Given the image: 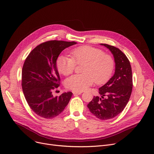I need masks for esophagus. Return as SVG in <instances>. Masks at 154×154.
Returning <instances> with one entry per match:
<instances>
[{
	"label": "esophagus",
	"mask_w": 154,
	"mask_h": 154,
	"mask_svg": "<svg viewBox=\"0 0 154 154\" xmlns=\"http://www.w3.org/2000/svg\"><path fill=\"white\" fill-rule=\"evenodd\" d=\"M73 94L75 95H80V94H82V93H83V91H74L73 92Z\"/></svg>",
	"instance_id": "esophagus-1"
}]
</instances>
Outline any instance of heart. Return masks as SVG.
<instances>
[{
	"instance_id": "1",
	"label": "heart",
	"mask_w": 154,
	"mask_h": 154,
	"mask_svg": "<svg viewBox=\"0 0 154 154\" xmlns=\"http://www.w3.org/2000/svg\"><path fill=\"white\" fill-rule=\"evenodd\" d=\"M71 57L60 56L56 60L59 73L64 76L71 74L76 64H82V73L72 75L66 80L67 88L82 91L87 90L95 82L100 85L107 82L114 69V59L112 56L104 54L99 48L88 45L78 47L70 52Z\"/></svg>"
}]
</instances>
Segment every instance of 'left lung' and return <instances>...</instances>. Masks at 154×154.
Instances as JSON below:
<instances>
[{"mask_svg": "<svg viewBox=\"0 0 154 154\" xmlns=\"http://www.w3.org/2000/svg\"><path fill=\"white\" fill-rule=\"evenodd\" d=\"M113 54L115 73L108 82L100 87V97H94L87 105L90 111L101 120L112 119L124 110L130 100L133 89L132 71L130 61L118 48L100 44Z\"/></svg>", "mask_w": 154, "mask_h": 154, "instance_id": "left-lung-1", "label": "left lung"}]
</instances>
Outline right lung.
<instances>
[{"instance_id": "add662e5", "label": "right lung", "mask_w": 154, "mask_h": 154, "mask_svg": "<svg viewBox=\"0 0 154 154\" xmlns=\"http://www.w3.org/2000/svg\"><path fill=\"white\" fill-rule=\"evenodd\" d=\"M75 42L51 40L42 43L31 52L22 69L21 85L29 107L41 118L53 119L62 112L72 93L68 91L54 97V90L60 85L56 60L66 48Z\"/></svg>"}]
</instances>
